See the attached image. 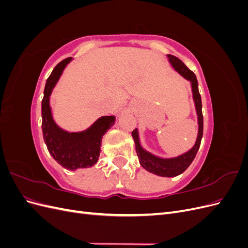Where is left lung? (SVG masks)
<instances>
[{
	"mask_svg": "<svg viewBox=\"0 0 248 248\" xmlns=\"http://www.w3.org/2000/svg\"><path fill=\"white\" fill-rule=\"evenodd\" d=\"M168 58L172 67H174V68L181 74L184 78L188 79L191 82L193 100H194V103H196L198 121H199V133H198L196 144H194V146L189 150L188 152H186L178 157H174V158H160V157H157L151 153L147 152L146 150L140 146L138 129H134L132 131V138L134 140V144H136V150H137V154L139 156L140 163L142 168L157 176L175 177L182 174V172L190 166V163L193 161L194 157H196L200 149L201 140L202 138L204 119H202V99L199 92V84H198L196 74H194L190 69L187 68L186 65L177 57L168 55Z\"/></svg>",
	"mask_w": 248,
	"mask_h": 248,
	"instance_id": "8db88e82",
	"label": "left lung"
}]
</instances>
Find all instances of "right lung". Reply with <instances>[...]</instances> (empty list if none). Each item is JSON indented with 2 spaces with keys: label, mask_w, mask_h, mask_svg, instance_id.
<instances>
[{
  "label": "right lung",
  "mask_w": 248,
  "mask_h": 248,
  "mask_svg": "<svg viewBox=\"0 0 248 248\" xmlns=\"http://www.w3.org/2000/svg\"><path fill=\"white\" fill-rule=\"evenodd\" d=\"M70 61L71 58L63 60L51 71L44 88L41 114L43 139L48 152L63 168L76 170L90 168L97 162L101 151L103 134L114 125L116 118L114 116L101 117L90 128L81 132L65 131L55 123L49 107V96L66 65Z\"/></svg>",
  "instance_id": "1"
}]
</instances>
